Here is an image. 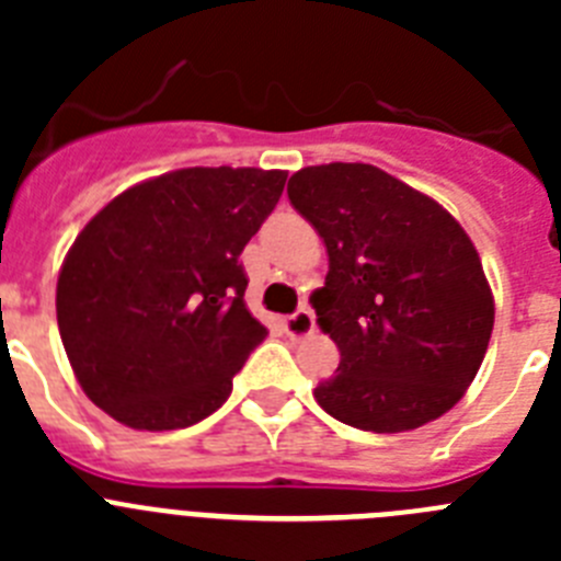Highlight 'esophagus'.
<instances>
[{
	"instance_id": "esophagus-1",
	"label": "esophagus",
	"mask_w": 561,
	"mask_h": 561,
	"mask_svg": "<svg viewBox=\"0 0 561 561\" xmlns=\"http://www.w3.org/2000/svg\"><path fill=\"white\" fill-rule=\"evenodd\" d=\"M284 329L289 336H306L314 331V311L311 309H297L284 320Z\"/></svg>"
}]
</instances>
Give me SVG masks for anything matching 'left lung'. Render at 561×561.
<instances>
[{"label": "left lung", "instance_id": "1", "mask_svg": "<svg viewBox=\"0 0 561 561\" xmlns=\"http://www.w3.org/2000/svg\"><path fill=\"white\" fill-rule=\"evenodd\" d=\"M286 193L329 252L311 306L340 368L317 385V404L365 433H408L453 410L494 329L472 238L438 202L365 162L300 168Z\"/></svg>", "mask_w": 561, "mask_h": 561}]
</instances>
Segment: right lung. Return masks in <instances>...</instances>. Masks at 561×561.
I'll return each instance as SVG.
<instances>
[{"label": "right lung", "instance_id": "right-lung-1", "mask_svg": "<svg viewBox=\"0 0 561 561\" xmlns=\"http://www.w3.org/2000/svg\"><path fill=\"white\" fill-rule=\"evenodd\" d=\"M286 171L182 168L114 196L64 257L56 314L83 393L131 430H182L221 408L266 329L238 255Z\"/></svg>", "mask_w": 561, "mask_h": 561}]
</instances>
